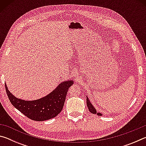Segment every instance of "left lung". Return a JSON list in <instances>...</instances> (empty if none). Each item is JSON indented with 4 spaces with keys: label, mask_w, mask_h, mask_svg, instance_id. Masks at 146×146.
<instances>
[{
    "label": "left lung",
    "mask_w": 146,
    "mask_h": 146,
    "mask_svg": "<svg viewBox=\"0 0 146 146\" xmlns=\"http://www.w3.org/2000/svg\"><path fill=\"white\" fill-rule=\"evenodd\" d=\"M86 104H87V106L89 109V111L93 114H97L98 116H102L103 114L102 113L100 112H97V110L95 108V107L93 106L92 104L90 102V100H89V98L88 97V96H86Z\"/></svg>",
    "instance_id": "obj_1"
}]
</instances>
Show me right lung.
Segmentation results:
<instances>
[{"label":"right lung","instance_id":"1","mask_svg":"<svg viewBox=\"0 0 146 146\" xmlns=\"http://www.w3.org/2000/svg\"><path fill=\"white\" fill-rule=\"evenodd\" d=\"M73 80H64L45 97L37 100H25L17 98L10 93L5 84L8 97L15 108L27 117L35 121L49 120L57 116L63 109L66 95Z\"/></svg>","mask_w":146,"mask_h":146}]
</instances>
